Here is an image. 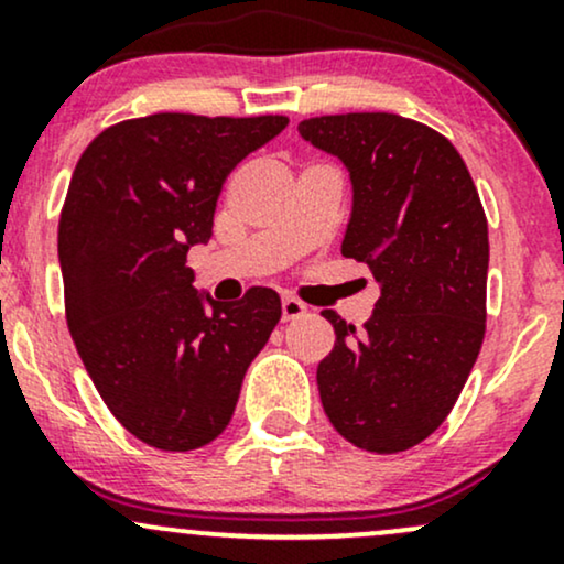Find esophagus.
Returning a JSON list of instances; mask_svg holds the SVG:
<instances>
[{"instance_id": "1", "label": "esophagus", "mask_w": 564, "mask_h": 564, "mask_svg": "<svg viewBox=\"0 0 564 564\" xmlns=\"http://www.w3.org/2000/svg\"><path fill=\"white\" fill-rule=\"evenodd\" d=\"M307 313V307L300 300H294V296H283L281 302V318L283 321H296L302 318V315Z\"/></svg>"}]
</instances>
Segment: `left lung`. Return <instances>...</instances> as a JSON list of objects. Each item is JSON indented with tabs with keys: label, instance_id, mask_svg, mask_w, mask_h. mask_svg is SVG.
<instances>
[{
	"label": "left lung",
	"instance_id": "obj_1",
	"mask_svg": "<svg viewBox=\"0 0 564 564\" xmlns=\"http://www.w3.org/2000/svg\"><path fill=\"white\" fill-rule=\"evenodd\" d=\"M300 134L352 180L341 254L368 264L381 294L364 334L326 310L334 349L321 403L341 437L408 451L456 405L480 355L488 219L471 174L443 134L398 113L304 119Z\"/></svg>",
	"mask_w": 564,
	"mask_h": 564
}]
</instances>
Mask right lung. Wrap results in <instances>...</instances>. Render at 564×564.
Listing matches in <instances>:
<instances>
[{
    "label": "right lung",
    "mask_w": 564,
    "mask_h": 564,
    "mask_svg": "<svg viewBox=\"0 0 564 564\" xmlns=\"http://www.w3.org/2000/svg\"><path fill=\"white\" fill-rule=\"evenodd\" d=\"M286 124L127 119L89 142L70 177L57 225L68 332L108 411L153 448L196 451L223 435L246 368L281 321L273 289L215 302L185 262L212 238L225 177Z\"/></svg>",
    "instance_id": "obj_1"
}]
</instances>
